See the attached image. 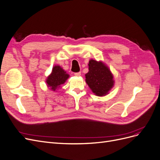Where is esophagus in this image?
Instances as JSON below:
<instances>
[{
    "label": "esophagus",
    "mask_w": 160,
    "mask_h": 160,
    "mask_svg": "<svg viewBox=\"0 0 160 160\" xmlns=\"http://www.w3.org/2000/svg\"><path fill=\"white\" fill-rule=\"evenodd\" d=\"M81 72H75V73H74V75H75V76H77V77H79V76H80V75H81Z\"/></svg>",
    "instance_id": "obj_1"
}]
</instances>
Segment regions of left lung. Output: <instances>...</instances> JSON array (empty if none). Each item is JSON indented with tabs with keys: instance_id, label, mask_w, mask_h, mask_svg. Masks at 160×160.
<instances>
[{
	"instance_id": "8db88e82",
	"label": "left lung",
	"mask_w": 160,
	"mask_h": 160,
	"mask_svg": "<svg viewBox=\"0 0 160 160\" xmlns=\"http://www.w3.org/2000/svg\"><path fill=\"white\" fill-rule=\"evenodd\" d=\"M85 78L86 83L98 96L105 95L113 86V77L102 62L90 60L89 72L85 75Z\"/></svg>"
}]
</instances>
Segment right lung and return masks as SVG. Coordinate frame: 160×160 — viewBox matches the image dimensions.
I'll return each mask as SVG.
<instances>
[{
	"mask_svg": "<svg viewBox=\"0 0 160 160\" xmlns=\"http://www.w3.org/2000/svg\"><path fill=\"white\" fill-rule=\"evenodd\" d=\"M69 75L62 69L60 66H55L52 68L51 74L47 77V83L48 87L51 88L52 91L59 88L69 78Z\"/></svg>",
	"mask_w": 160,
	"mask_h": 160,
	"instance_id": "obj_1",
	"label": "right lung"
}]
</instances>
